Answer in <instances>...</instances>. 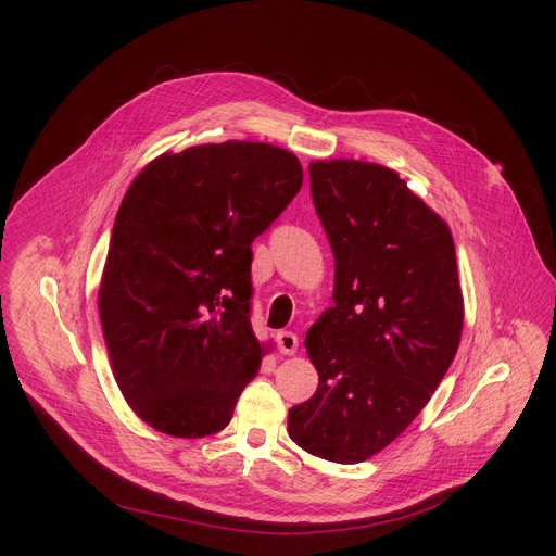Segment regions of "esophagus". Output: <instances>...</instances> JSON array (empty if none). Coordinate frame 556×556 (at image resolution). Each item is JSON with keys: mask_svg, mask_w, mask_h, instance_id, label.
<instances>
[{"mask_svg": "<svg viewBox=\"0 0 556 556\" xmlns=\"http://www.w3.org/2000/svg\"><path fill=\"white\" fill-rule=\"evenodd\" d=\"M277 346H279L281 354L290 356V354L298 352L300 338H298L293 331H281V333H277Z\"/></svg>", "mask_w": 556, "mask_h": 556, "instance_id": "1", "label": "esophagus"}]
</instances>
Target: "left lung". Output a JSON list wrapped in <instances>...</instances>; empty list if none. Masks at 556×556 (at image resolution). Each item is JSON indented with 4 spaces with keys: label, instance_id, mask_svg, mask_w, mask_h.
I'll return each mask as SVG.
<instances>
[{
    "label": "left lung",
    "instance_id": "8db88e82",
    "mask_svg": "<svg viewBox=\"0 0 556 556\" xmlns=\"http://www.w3.org/2000/svg\"><path fill=\"white\" fill-rule=\"evenodd\" d=\"M311 195L336 256L329 311L308 329L317 392L288 410V434L329 462L383 451L424 410L462 336L448 225L386 166H308Z\"/></svg>",
    "mask_w": 556,
    "mask_h": 556
}]
</instances>
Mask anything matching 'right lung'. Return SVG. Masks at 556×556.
<instances>
[{
    "mask_svg": "<svg viewBox=\"0 0 556 556\" xmlns=\"http://www.w3.org/2000/svg\"><path fill=\"white\" fill-rule=\"evenodd\" d=\"M273 143L225 141L164 153L114 218L99 313L114 378L160 432L223 430L261 367L252 331V243L302 189Z\"/></svg>",
    "mask_w": 556,
    "mask_h": 556,
    "instance_id": "1",
    "label": "right lung"
}]
</instances>
